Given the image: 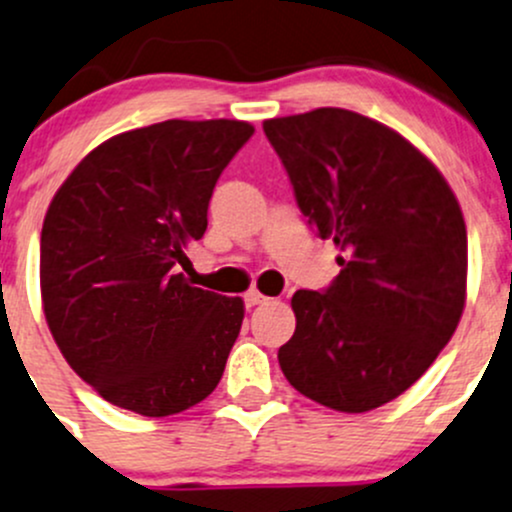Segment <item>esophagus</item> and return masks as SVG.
I'll return each mask as SVG.
<instances>
[{
  "mask_svg": "<svg viewBox=\"0 0 512 512\" xmlns=\"http://www.w3.org/2000/svg\"><path fill=\"white\" fill-rule=\"evenodd\" d=\"M265 301H270V299H267L265 294L257 292V289H252V292L245 294V304L247 306H260V304H265Z\"/></svg>",
  "mask_w": 512,
  "mask_h": 512,
  "instance_id": "1",
  "label": "esophagus"
}]
</instances>
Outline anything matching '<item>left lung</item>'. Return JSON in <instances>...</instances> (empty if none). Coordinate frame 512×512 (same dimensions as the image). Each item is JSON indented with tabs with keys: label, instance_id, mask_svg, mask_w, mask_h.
<instances>
[{
	"label": "left lung",
	"instance_id": "1",
	"mask_svg": "<svg viewBox=\"0 0 512 512\" xmlns=\"http://www.w3.org/2000/svg\"><path fill=\"white\" fill-rule=\"evenodd\" d=\"M267 139L338 277L292 297L279 348L294 390L338 412L395 400L437 360L466 304V223L437 166L395 129L341 107L267 120Z\"/></svg>",
	"mask_w": 512,
	"mask_h": 512
}]
</instances>
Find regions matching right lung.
<instances>
[{
  "label": "right lung",
  "instance_id": "add662e5",
  "mask_svg": "<svg viewBox=\"0 0 512 512\" xmlns=\"http://www.w3.org/2000/svg\"><path fill=\"white\" fill-rule=\"evenodd\" d=\"M255 127L166 120L102 142L41 230V297L68 365L112 405L169 417L206 400L238 338L240 297L191 287L186 247Z\"/></svg>",
  "mask_w": 512,
  "mask_h": 512
}]
</instances>
